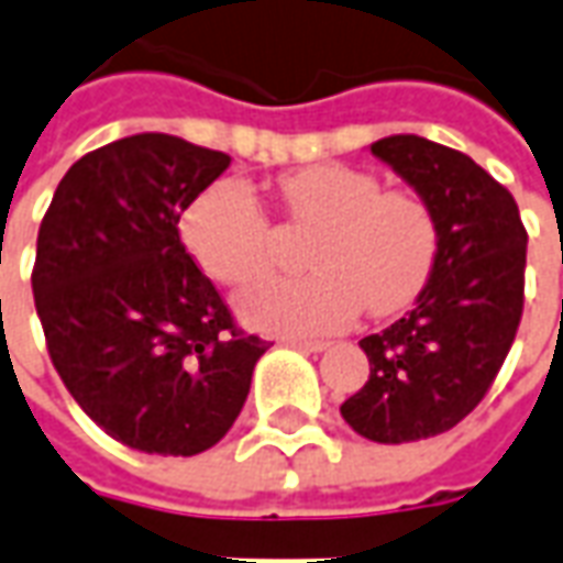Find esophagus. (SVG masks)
<instances>
[{
	"instance_id": "esophagus-1",
	"label": "esophagus",
	"mask_w": 563,
	"mask_h": 563,
	"mask_svg": "<svg viewBox=\"0 0 563 563\" xmlns=\"http://www.w3.org/2000/svg\"><path fill=\"white\" fill-rule=\"evenodd\" d=\"M286 343L295 346V350H301V353H325V350H329V343L325 341H298V338H292V341Z\"/></svg>"
}]
</instances>
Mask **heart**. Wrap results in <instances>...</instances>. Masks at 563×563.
Here are the masks:
<instances>
[{
  "mask_svg": "<svg viewBox=\"0 0 563 563\" xmlns=\"http://www.w3.org/2000/svg\"><path fill=\"white\" fill-rule=\"evenodd\" d=\"M295 220L319 225L307 277H265L238 295L241 317L265 331L322 334L350 325L358 310L386 317L413 301L437 258V220L413 192L350 165H310L283 177ZM180 232L201 268L220 283H246L268 268L271 222L253 189L208 186L186 208Z\"/></svg>",
  "mask_w": 563,
  "mask_h": 563,
  "instance_id": "heart-1",
  "label": "heart"
}]
</instances>
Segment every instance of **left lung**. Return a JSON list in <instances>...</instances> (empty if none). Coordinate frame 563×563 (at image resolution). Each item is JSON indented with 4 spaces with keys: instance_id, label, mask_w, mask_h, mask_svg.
Returning <instances> with one entry per match:
<instances>
[{
    "instance_id": "left-lung-1",
    "label": "left lung",
    "mask_w": 563,
    "mask_h": 563,
    "mask_svg": "<svg viewBox=\"0 0 563 563\" xmlns=\"http://www.w3.org/2000/svg\"><path fill=\"white\" fill-rule=\"evenodd\" d=\"M371 153L431 208L437 258L413 310L358 341L371 377L341 416L374 443H413L455 428L495 383L525 305L528 232L516 198L459 150L389 135Z\"/></svg>"
}]
</instances>
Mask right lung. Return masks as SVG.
I'll use <instances>...</instances> for the list:
<instances>
[{"label":"right lung","mask_w":563,"mask_h":563,"mask_svg":"<svg viewBox=\"0 0 563 563\" xmlns=\"http://www.w3.org/2000/svg\"><path fill=\"white\" fill-rule=\"evenodd\" d=\"M229 162L129 135L68 168L38 229L32 295L56 374L104 434L150 455L217 446L268 350L238 331L177 229Z\"/></svg>","instance_id":"1"}]
</instances>
